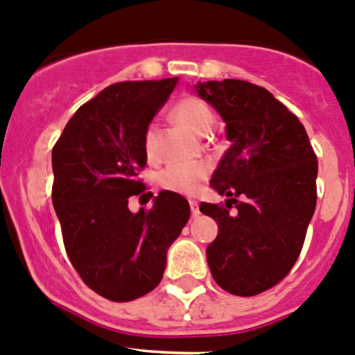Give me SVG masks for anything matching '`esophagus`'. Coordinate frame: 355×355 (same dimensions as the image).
Returning <instances> with one entry per match:
<instances>
[{
    "mask_svg": "<svg viewBox=\"0 0 355 355\" xmlns=\"http://www.w3.org/2000/svg\"><path fill=\"white\" fill-rule=\"evenodd\" d=\"M189 204H190V211H192V216H197L199 214V202H197V200H189Z\"/></svg>",
    "mask_w": 355,
    "mask_h": 355,
    "instance_id": "obj_1",
    "label": "esophagus"
}]
</instances>
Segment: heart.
<instances>
[{"label":"heart","mask_w":355,"mask_h":355,"mask_svg":"<svg viewBox=\"0 0 355 355\" xmlns=\"http://www.w3.org/2000/svg\"><path fill=\"white\" fill-rule=\"evenodd\" d=\"M173 114L178 121L197 134H206L214 124V114L207 102L196 95H184L173 107ZM144 151L151 158L156 153L155 128L149 125L144 130ZM209 175L206 163H171L162 171V185L166 190L180 193H196Z\"/></svg>","instance_id":"heart-1"}]
</instances>
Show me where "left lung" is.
Masks as SVG:
<instances>
[{"label": "left lung", "mask_w": 355, "mask_h": 355, "mask_svg": "<svg viewBox=\"0 0 355 355\" xmlns=\"http://www.w3.org/2000/svg\"><path fill=\"white\" fill-rule=\"evenodd\" d=\"M196 89L225 119L231 141L211 180L227 200L199 207L219 226L209 268L227 293L255 296L277 286L300 257L316 207L318 159L300 119L263 87L223 80Z\"/></svg>", "instance_id": "obj_1"}]
</instances>
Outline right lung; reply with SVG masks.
I'll list each match as a JSON object with an SVG mask.
<instances>
[{"mask_svg": "<svg viewBox=\"0 0 355 355\" xmlns=\"http://www.w3.org/2000/svg\"><path fill=\"white\" fill-rule=\"evenodd\" d=\"M175 85L177 78L110 85L76 110L52 148V204L66 253L85 284L115 303L159 284L168 246L190 218L175 192H159L137 214L128 207L148 189L139 178L144 130Z\"/></svg>", "mask_w": 355, "mask_h": 355, "instance_id": "right-lung-1", "label": "right lung"}]
</instances>
